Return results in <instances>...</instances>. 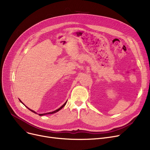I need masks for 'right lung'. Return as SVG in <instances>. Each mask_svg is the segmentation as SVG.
Wrapping results in <instances>:
<instances>
[{
	"instance_id": "obj_1",
	"label": "right lung",
	"mask_w": 150,
	"mask_h": 150,
	"mask_svg": "<svg viewBox=\"0 0 150 150\" xmlns=\"http://www.w3.org/2000/svg\"><path fill=\"white\" fill-rule=\"evenodd\" d=\"M19 101L21 102V100H19ZM21 103H22V102H21ZM67 102H66L65 104H64L63 105H62L60 108H59L58 109H57V110H54V111H53V112H48V113H42V114H39V115H40V116H42V115H47V114H52V113H55V112H58V111H59L60 109H62L63 108L64 106L65 105V104H67ZM25 107H26V108H27L28 109H29V110H30V111H32V112H33V113H37L35 112V111H33V110H32L30 109L29 108H28L27 106H25Z\"/></svg>"
}]
</instances>
